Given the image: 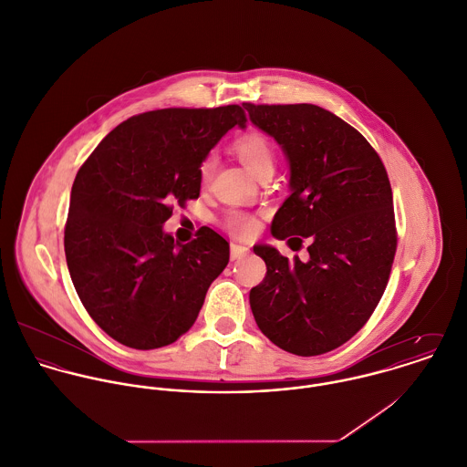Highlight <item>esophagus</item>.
<instances>
[{
	"label": "esophagus",
	"instance_id": "1",
	"mask_svg": "<svg viewBox=\"0 0 467 467\" xmlns=\"http://www.w3.org/2000/svg\"><path fill=\"white\" fill-rule=\"evenodd\" d=\"M230 252H232V259H234V261H237V259H243V257L248 254V248H246V246H241V244L232 243Z\"/></svg>",
	"mask_w": 467,
	"mask_h": 467
}]
</instances>
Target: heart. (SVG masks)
<instances>
[{"label":"heart","instance_id":"b5f03b06","mask_svg":"<svg viewBox=\"0 0 467 467\" xmlns=\"http://www.w3.org/2000/svg\"><path fill=\"white\" fill-rule=\"evenodd\" d=\"M234 150L244 162V166L257 177L275 170L274 145L270 143L268 138H265L259 132H248L237 138L234 143ZM213 166H215V159L212 156L204 157L202 162L199 164V179L202 184H206L212 179ZM257 226H259V219L243 210H230L224 217V228L235 237H250L255 234Z\"/></svg>","mask_w":467,"mask_h":467}]
</instances>
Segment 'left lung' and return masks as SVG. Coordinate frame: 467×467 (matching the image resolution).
<instances>
[{
    "label": "left lung",
    "instance_id": "left-lung-1",
    "mask_svg": "<svg viewBox=\"0 0 467 467\" xmlns=\"http://www.w3.org/2000/svg\"><path fill=\"white\" fill-rule=\"evenodd\" d=\"M290 162V197L272 234L308 239L310 259L290 261L274 246L254 252L266 277L250 292L259 329L301 357L349 340L377 308L397 252L393 193L373 147L351 125L317 105L243 103Z\"/></svg>",
    "mask_w": 467,
    "mask_h": 467
}]
</instances>
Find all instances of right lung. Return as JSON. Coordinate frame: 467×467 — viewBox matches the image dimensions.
Segmentation results:
<instances>
[{
	"label": "right lung",
	"instance_id": "right-lung-1",
	"mask_svg": "<svg viewBox=\"0 0 467 467\" xmlns=\"http://www.w3.org/2000/svg\"><path fill=\"white\" fill-rule=\"evenodd\" d=\"M235 125L239 105L161 109L116 127L83 162L70 193L65 255L94 322L134 349L175 342L195 322L230 244L208 226L179 244L162 224L201 190L199 164Z\"/></svg>",
	"mask_w": 467,
	"mask_h": 467
}]
</instances>
